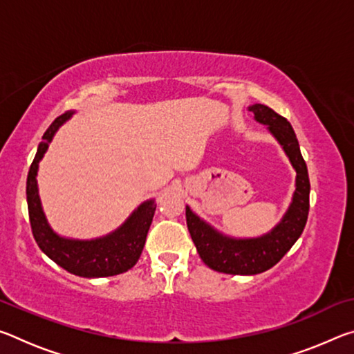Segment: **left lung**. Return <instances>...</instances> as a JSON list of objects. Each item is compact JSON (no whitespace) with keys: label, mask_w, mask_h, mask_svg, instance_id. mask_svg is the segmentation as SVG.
Wrapping results in <instances>:
<instances>
[{"label":"left lung","mask_w":354,"mask_h":354,"mask_svg":"<svg viewBox=\"0 0 354 354\" xmlns=\"http://www.w3.org/2000/svg\"><path fill=\"white\" fill-rule=\"evenodd\" d=\"M248 111L254 113L257 123L266 124L277 142L284 149L293 170L297 171L295 192L279 223L267 234L259 237L237 239L226 236L212 225L200 218L185 206V220L201 261L215 272L227 274H257L272 268L298 241L306 226L309 214V176L295 131L284 117L263 104H253Z\"/></svg>","instance_id":"obj_1"}]
</instances>
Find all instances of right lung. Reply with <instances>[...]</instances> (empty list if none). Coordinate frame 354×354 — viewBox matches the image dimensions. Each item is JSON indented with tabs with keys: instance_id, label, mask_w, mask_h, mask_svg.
Listing matches in <instances>:
<instances>
[{
	"instance_id": "1",
	"label": "right lung",
	"mask_w": 354,
	"mask_h": 354,
	"mask_svg": "<svg viewBox=\"0 0 354 354\" xmlns=\"http://www.w3.org/2000/svg\"><path fill=\"white\" fill-rule=\"evenodd\" d=\"M73 113V111H70L57 117L44 134V142L39 143L26 181L29 221H31L32 234L39 248L64 270L82 278L113 277V274L128 272L139 261L149 225L154 217L156 203L154 200L143 201L115 231L103 237L91 239V241L62 237L53 230L48 223L39 196V162L46 153L57 129Z\"/></svg>"
}]
</instances>
